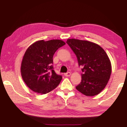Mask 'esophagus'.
<instances>
[{"instance_id":"34e87169","label":"esophagus","mask_w":127,"mask_h":127,"mask_svg":"<svg viewBox=\"0 0 127 127\" xmlns=\"http://www.w3.org/2000/svg\"><path fill=\"white\" fill-rule=\"evenodd\" d=\"M64 75L66 76V77H68V76H70L71 75V73L70 72H67V73H64Z\"/></svg>"}]
</instances>
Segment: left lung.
Returning <instances> with one entry per match:
<instances>
[{
  "label": "left lung",
  "mask_w": 127,
  "mask_h": 127,
  "mask_svg": "<svg viewBox=\"0 0 127 127\" xmlns=\"http://www.w3.org/2000/svg\"><path fill=\"white\" fill-rule=\"evenodd\" d=\"M66 43L83 67L81 83L76 88L86 96L98 95L107 85L112 73L107 54L99 45L88 41L70 39Z\"/></svg>",
  "instance_id": "obj_1"
}]
</instances>
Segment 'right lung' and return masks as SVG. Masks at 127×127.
<instances>
[{
	"instance_id": "obj_1",
	"label": "right lung",
	"mask_w": 127,
	"mask_h": 127,
	"mask_svg": "<svg viewBox=\"0 0 127 127\" xmlns=\"http://www.w3.org/2000/svg\"><path fill=\"white\" fill-rule=\"evenodd\" d=\"M65 44L61 40H39L28 48L22 59L21 73L27 86L35 93L45 94L55 89L62 79L55 72L53 55Z\"/></svg>"
}]
</instances>
